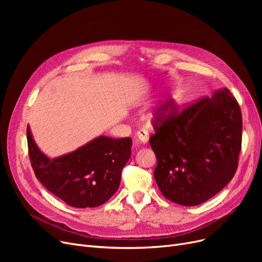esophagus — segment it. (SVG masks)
Instances as JSON below:
<instances>
[{
    "label": "esophagus",
    "mask_w": 262,
    "mask_h": 262,
    "mask_svg": "<svg viewBox=\"0 0 262 262\" xmlns=\"http://www.w3.org/2000/svg\"><path fill=\"white\" fill-rule=\"evenodd\" d=\"M136 137L138 138V140L142 143V144H146L148 142V134L145 130H139L137 132Z\"/></svg>",
    "instance_id": "obj_1"
}]
</instances>
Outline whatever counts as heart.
I'll list each match as a JSON object with an SVG mask.
<instances>
[{"label":"heart","mask_w":262,"mask_h":262,"mask_svg":"<svg viewBox=\"0 0 262 262\" xmlns=\"http://www.w3.org/2000/svg\"><path fill=\"white\" fill-rule=\"evenodd\" d=\"M153 116H154V117H156V118H158V117H161V114H154Z\"/></svg>","instance_id":"heart-1"}]
</instances>
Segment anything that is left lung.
Returning a JSON list of instances; mask_svg holds the SVG:
<instances>
[{"label": "left lung", "mask_w": 262, "mask_h": 262, "mask_svg": "<svg viewBox=\"0 0 262 262\" xmlns=\"http://www.w3.org/2000/svg\"><path fill=\"white\" fill-rule=\"evenodd\" d=\"M171 109L167 116L165 112ZM167 104L156 114L149 138L157 157L156 183L171 202L196 206L219 193L238 168L242 116L226 88L186 108L180 115Z\"/></svg>", "instance_id": "8db88e82"}]
</instances>
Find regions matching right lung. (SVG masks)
Instances as JSON below:
<instances>
[{
	"mask_svg": "<svg viewBox=\"0 0 262 262\" xmlns=\"http://www.w3.org/2000/svg\"><path fill=\"white\" fill-rule=\"evenodd\" d=\"M26 134L36 177L67 205L98 207L117 192L122 169L130 158V138L99 136L71 153L51 159L36 144L30 125Z\"/></svg>",
	"mask_w": 262,
	"mask_h": 262,
	"instance_id": "obj_1",
	"label": "right lung"
}]
</instances>
